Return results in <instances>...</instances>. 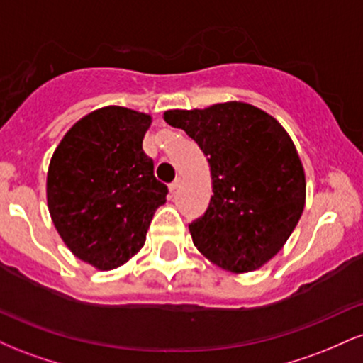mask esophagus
<instances>
[{"label": "esophagus", "instance_id": "obj_1", "mask_svg": "<svg viewBox=\"0 0 363 363\" xmlns=\"http://www.w3.org/2000/svg\"><path fill=\"white\" fill-rule=\"evenodd\" d=\"M179 186H181V181H179V179H176V181H174L172 182V184H170L169 186V191H170V194H176V191L179 189Z\"/></svg>", "mask_w": 363, "mask_h": 363}]
</instances>
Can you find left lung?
Listing matches in <instances>:
<instances>
[{"instance_id":"left-lung-1","label":"left lung","mask_w":363,"mask_h":363,"mask_svg":"<svg viewBox=\"0 0 363 363\" xmlns=\"http://www.w3.org/2000/svg\"><path fill=\"white\" fill-rule=\"evenodd\" d=\"M164 119L184 129L210 165V206L189 225L198 251L230 273L259 269L306 206V172L290 135L268 112L237 101L170 109Z\"/></svg>"}]
</instances>
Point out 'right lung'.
Segmentation results:
<instances>
[{"label": "right lung", "instance_id": "obj_1", "mask_svg": "<svg viewBox=\"0 0 363 363\" xmlns=\"http://www.w3.org/2000/svg\"><path fill=\"white\" fill-rule=\"evenodd\" d=\"M150 124L145 112L102 107L68 129L49 162L45 196L54 227L78 259L101 272L140 252L169 193L141 147Z\"/></svg>", "mask_w": 363, "mask_h": 363}]
</instances>
